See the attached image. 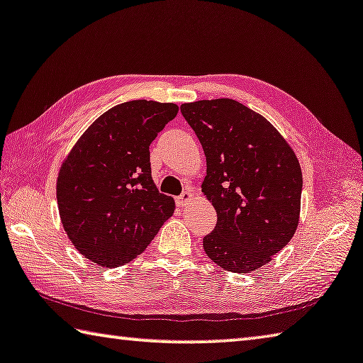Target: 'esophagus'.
I'll use <instances>...</instances> for the list:
<instances>
[{
  "instance_id": "1",
  "label": "esophagus",
  "mask_w": 363,
  "mask_h": 363,
  "mask_svg": "<svg viewBox=\"0 0 363 363\" xmlns=\"http://www.w3.org/2000/svg\"><path fill=\"white\" fill-rule=\"evenodd\" d=\"M194 199V194L190 192V190H187V192H184L181 196H177V204H179L181 208H186L190 204V201H192Z\"/></svg>"
}]
</instances>
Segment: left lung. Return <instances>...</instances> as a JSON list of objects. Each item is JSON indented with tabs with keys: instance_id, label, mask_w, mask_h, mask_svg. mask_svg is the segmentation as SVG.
<instances>
[{
	"instance_id": "1",
	"label": "left lung",
	"mask_w": 363,
	"mask_h": 363,
	"mask_svg": "<svg viewBox=\"0 0 363 363\" xmlns=\"http://www.w3.org/2000/svg\"><path fill=\"white\" fill-rule=\"evenodd\" d=\"M181 113L206 155L201 192L217 213L204 252L227 272H254L298 225V159L265 117L230 98L184 103Z\"/></svg>"
}]
</instances>
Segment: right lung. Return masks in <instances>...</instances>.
Returning a JSON list of instances; mask_svg holds the SVG:
<instances>
[{
  "mask_svg": "<svg viewBox=\"0 0 363 363\" xmlns=\"http://www.w3.org/2000/svg\"><path fill=\"white\" fill-rule=\"evenodd\" d=\"M179 108L133 100L111 108L65 159L57 201L65 232L85 259L116 268L136 259L174 213L152 181L149 146Z\"/></svg>",
  "mask_w": 363,
  "mask_h": 363,
  "instance_id": "1",
  "label": "right lung"
}]
</instances>
